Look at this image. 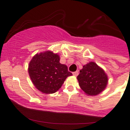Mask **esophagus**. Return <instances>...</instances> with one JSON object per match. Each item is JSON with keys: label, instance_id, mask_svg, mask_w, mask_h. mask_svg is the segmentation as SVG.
I'll return each mask as SVG.
<instances>
[{"label": "esophagus", "instance_id": "obj_1", "mask_svg": "<svg viewBox=\"0 0 130 130\" xmlns=\"http://www.w3.org/2000/svg\"><path fill=\"white\" fill-rule=\"evenodd\" d=\"M72 74H73V75L74 76H77V75H78V71H76V72H74Z\"/></svg>", "mask_w": 130, "mask_h": 130}]
</instances>
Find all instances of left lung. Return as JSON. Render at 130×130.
I'll return each instance as SVG.
<instances>
[{
	"mask_svg": "<svg viewBox=\"0 0 130 130\" xmlns=\"http://www.w3.org/2000/svg\"><path fill=\"white\" fill-rule=\"evenodd\" d=\"M79 85L87 95L95 96L106 88L108 78L103 69L94 61L83 67L77 77Z\"/></svg>",
	"mask_w": 130,
	"mask_h": 130,
	"instance_id": "left-lung-1",
	"label": "left lung"
}]
</instances>
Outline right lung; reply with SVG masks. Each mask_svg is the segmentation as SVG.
<instances>
[{"instance_id": "obj_1", "label": "right lung", "mask_w": 130, "mask_h": 130, "mask_svg": "<svg viewBox=\"0 0 130 130\" xmlns=\"http://www.w3.org/2000/svg\"><path fill=\"white\" fill-rule=\"evenodd\" d=\"M58 54L47 51L35 54L30 61L28 72L35 87L43 94H53L61 88L72 74L67 65L59 63Z\"/></svg>"}]
</instances>
